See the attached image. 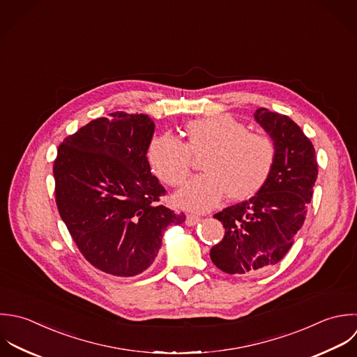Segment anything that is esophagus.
Wrapping results in <instances>:
<instances>
[{
    "mask_svg": "<svg viewBox=\"0 0 357 357\" xmlns=\"http://www.w3.org/2000/svg\"><path fill=\"white\" fill-rule=\"evenodd\" d=\"M202 221V218L199 217V215H193V214H189L188 217H186V225L188 227H193V225H196L197 222H200Z\"/></svg>",
    "mask_w": 357,
    "mask_h": 357,
    "instance_id": "34e87169",
    "label": "esophagus"
}]
</instances>
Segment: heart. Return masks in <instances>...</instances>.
<instances>
[{
    "label": "heart",
    "mask_w": 357,
    "mask_h": 357,
    "mask_svg": "<svg viewBox=\"0 0 357 357\" xmlns=\"http://www.w3.org/2000/svg\"><path fill=\"white\" fill-rule=\"evenodd\" d=\"M186 135L185 143L168 133L155 136L146 150L151 172L174 188L189 176L192 155L207 153L202 164L204 174L175 195L179 207L207 211L227 193L232 200H248L268 182L277 161V146L268 135L250 132L228 114L190 121Z\"/></svg>",
    "instance_id": "b5f03b06"
}]
</instances>
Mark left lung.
<instances>
[{
  "instance_id": "8db88e82",
  "label": "left lung",
  "mask_w": 357,
  "mask_h": 357,
  "mask_svg": "<svg viewBox=\"0 0 357 357\" xmlns=\"http://www.w3.org/2000/svg\"><path fill=\"white\" fill-rule=\"evenodd\" d=\"M255 118L275 142L277 161L256 196L214 215L225 235L210 257L227 274L257 275L285 257L305 222L319 175L316 150L301 126L267 108H259Z\"/></svg>"
}]
</instances>
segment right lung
<instances>
[{"label":"right lung","instance_id":"add662e5","mask_svg":"<svg viewBox=\"0 0 357 357\" xmlns=\"http://www.w3.org/2000/svg\"><path fill=\"white\" fill-rule=\"evenodd\" d=\"M153 133L147 115L116 111L66 136L54 161L62 221L83 257L115 277L147 270L167 227L186 218L160 203L165 189L146 158Z\"/></svg>","mask_w":357,"mask_h":357}]
</instances>
